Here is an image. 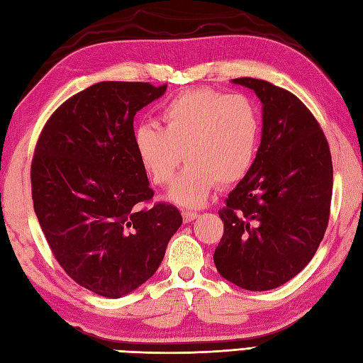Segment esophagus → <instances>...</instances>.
I'll list each match as a JSON object with an SVG mask.
<instances>
[{"label":"esophagus","mask_w":363,"mask_h":363,"mask_svg":"<svg viewBox=\"0 0 363 363\" xmlns=\"http://www.w3.org/2000/svg\"><path fill=\"white\" fill-rule=\"evenodd\" d=\"M197 216H199V215H197L196 211H191V210H184V211H183V221H184V223L194 221Z\"/></svg>","instance_id":"esophagus-1"}]
</instances>
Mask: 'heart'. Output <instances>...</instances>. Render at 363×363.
I'll list each match as a JSON object with an SVG mask.
<instances>
[{
    "mask_svg": "<svg viewBox=\"0 0 363 363\" xmlns=\"http://www.w3.org/2000/svg\"><path fill=\"white\" fill-rule=\"evenodd\" d=\"M160 118L162 128H135L134 148L160 186L172 182L184 158L189 161L169 193L177 203L197 207L216 183L240 182L252 167L261 140V112L248 94L188 90L167 101Z\"/></svg>",
    "mask_w": 363,
    "mask_h": 363,
    "instance_id": "1",
    "label": "heart"
}]
</instances>
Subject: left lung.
Instances as JSON below:
<instances>
[{"label": "left lung", "instance_id": "1", "mask_svg": "<svg viewBox=\"0 0 363 363\" xmlns=\"http://www.w3.org/2000/svg\"><path fill=\"white\" fill-rule=\"evenodd\" d=\"M262 101L256 160L218 211L224 234L213 261L228 281L269 291L302 272L323 242L330 216L333 167L318 120L291 91L240 77Z\"/></svg>", "mask_w": 363, "mask_h": 363}]
</instances>
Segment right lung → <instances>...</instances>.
Wrapping results in <instances>:
<instances>
[{"label": "right lung", "instance_id": "obj_1", "mask_svg": "<svg viewBox=\"0 0 363 363\" xmlns=\"http://www.w3.org/2000/svg\"><path fill=\"white\" fill-rule=\"evenodd\" d=\"M167 85L99 82L65 101L31 161L34 211L55 259L82 288L118 298L147 281L183 223L156 202L134 148V115Z\"/></svg>", "mask_w": 363, "mask_h": 363}]
</instances>
